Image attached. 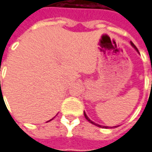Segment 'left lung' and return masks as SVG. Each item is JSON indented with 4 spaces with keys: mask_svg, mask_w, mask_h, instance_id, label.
Returning a JSON list of instances; mask_svg holds the SVG:
<instances>
[{
    "mask_svg": "<svg viewBox=\"0 0 152 152\" xmlns=\"http://www.w3.org/2000/svg\"><path fill=\"white\" fill-rule=\"evenodd\" d=\"M131 45H132L133 48H134L135 50H137L138 52H139V50H138V49L136 48V46H135V45H134V44H133V43L132 42H131ZM84 115H85V117H86V119L88 121H89V122H91V124H93V125H96V126H99V127H102V128H109V127H110V126H106L98 125V124H96V123H95V122H93V121H92L91 120H90V119H89V117H88L87 115H86V112H84ZM114 127H116V126H114Z\"/></svg>",
    "mask_w": 152,
    "mask_h": 152,
    "instance_id": "8db88e82",
    "label": "left lung"
}]
</instances>
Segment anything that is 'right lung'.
Returning a JSON list of instances; mask_svg holds the SVG:
<instances>
[{
  "mask_svg": "<svg viewBox=\"0 0 152 152\" xmlns=\"http://www.w3.org/2000/svg\"><path fill=\"white\" fill-rule=\"evenodd\" d=\"M51 120H52V119H51ZM51 120H50V121H51Z\"/></svg>",
  "mask_w": 152,
  "mask_h": 152,
  "instance_id": "obj_1",
  "label": "right lung"
}]
</instances>
